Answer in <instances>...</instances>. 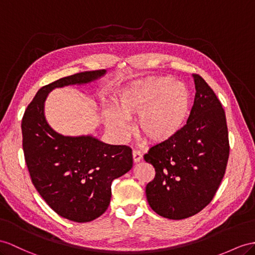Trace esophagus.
Segmentation results:
<instances>
[{
    "label": "esophagus",
    "instance_id": "34e87169",
    "mask_svg": "<svg viewBox=\"0 0 255 255\" xmlns=\"http://www.w3.org/2000/svg\"><path fill=\"white\" fill-rule=\"evenodd\" d=\"M132 158L134 162H139L142 159V154L138 149H133L132 151Z\"/></svg>",
    "mask_w": 255,
    "mask_h": 255
}]
</instances>
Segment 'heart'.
I'll return each instance as SVG.
<instances>
[{"label":"heart","mask_w":255,"mask_h":255,"mask_svg":"<svg viewBox=\"0 0 255 255\" xmlns=\"http://www.w3.org/2000/svg\"><path fill=\"white\" fill-rule=\"evenodd\" d=\"M116 112L108 110L104 121L119 140L131 132L127 120L138 115L136 132L152 144L171 140L183 127L191 108V93L172 77H151L123 88L114 102Z\"/></svg>","instance_id":"obj_1"}]
</instances>
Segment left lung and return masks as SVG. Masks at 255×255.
Returning <instances> with one entry per match:
<instances>
[{
  "mask_svg": "<svg viewBox=\"0 0 255 255\" xmlns=\"http://www.w3.org/2000/svg\"><path fill=\"white\" fill-rule=\"evenodd\" d=\"M196 95L187 123L171 140L144 154L155 168L145 193L149 206L170 220L190 218L210 204L230 156L225 111L212 88L193 74Z\"/></svg>",
  "mask_w": 255,
  "mask_h": 255,
  "instance_id": "left-lung-1",
  "label": "left lung"
}]
</instances>
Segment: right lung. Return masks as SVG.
<instances>
[{
    "instance_id": "add662e5",
    "label": "right lung",
    "mask_w": 255,
    "mask_h": 255,
    "mask_svg": "<svg viewBox=\"0 0 255 255\" xmlns=\"http://www.w3.org/2000/svg\"><path fill=\"white\" fill-rule=\"evenodd\" d=\"M106 73L86 71L43 86L21 121L25 164L36 191L60 217L78 223L99 218L110 205L111 184L132 167L128 145H111L93 136H64L49 127L44 101L49 91L84 84Z\"/></svg>"
}]
</instances>
